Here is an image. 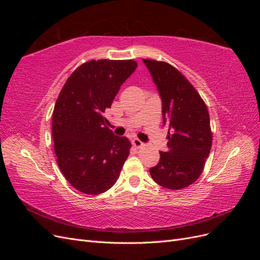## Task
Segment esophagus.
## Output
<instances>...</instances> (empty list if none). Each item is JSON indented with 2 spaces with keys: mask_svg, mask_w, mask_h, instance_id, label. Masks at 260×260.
I'll list each match as a JSON object with an SVG mask.
<instances>
[{
  "mask_svg": "<svg viewBox=\"0 0 260 260\" xmlns=\"http://www.w3.org/2000/svg\"><path fill=\"white\" fill-rule=\"evenodd\" d=\"M132 145L135 146L136 148H140V147L144 146L145 144L142 142V141H140L139 139H133V140H132Z\"/></svg>",
  "mask_w": 260,
  "mask_h": 260,
  "instance_id": "obj_1",
  "label": "esophagus"
}]
</instances>
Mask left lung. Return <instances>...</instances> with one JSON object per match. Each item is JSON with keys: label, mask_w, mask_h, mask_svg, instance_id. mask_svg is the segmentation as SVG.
Returning a JSON list of instances; mask_svg holds the SVG:
<instances>
[{"label": "left lung", "mask_w": 260, "mask_h": 260, "mask_svg": "<svg viewBox=\"0 0 260 260\" xmlns=\"http://www.w3.org/2000/svg\"><path fill=\"white\" fill-rule=\"evenodd\" d=\"M162 102L164 124H169L168 151L149 169L157 184L181 190L202 175L210 153L212 132L208 108L200 93L166 61L143 58Z\"/></svg>", "instance_id": "1"}]
</instances>
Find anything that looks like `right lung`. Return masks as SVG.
Returning a JSON list of instances; mask_svg holds the SVG:
<instances>
[{
  "label": "right lung",
  "instance_id": "1",
  "mask_svg": "<svg viewBox=\"0 0 260 260\" xmlns=\"http://www.w3.org/2000/svg\"><path fill=\"white\" fill-rule=\"evenodd\" d=\"M137 66L133 59L85 61L58 94L52 116L56 161L68 182L84 194L109 190L128 158L131 143L113 135L103 114Z\"/></svg>",
  "mask_w": 260,
  "mask_h": 260
}]
</instances>
